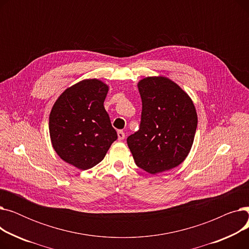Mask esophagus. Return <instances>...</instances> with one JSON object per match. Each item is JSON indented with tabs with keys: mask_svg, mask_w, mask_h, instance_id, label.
I'll list each match as a JSON object with an SVG mask.
<instances>
[{
	"mask_svg": "<svg viewBox=\"0 0 249 249\" xmlns=\"http://www.w3.org/2000/svg\"><path fill=\"white\" fill-rule=\"evenodd\" d=\"M125 138V133H124V131H122V130H119V131H118V139L119 140H123Z\"/></svg>",
	"mask_w": 249,
	"mask_h": 249,
	"instance_id": "obj_1",
	"label": "esophagus"
}]
</instances>
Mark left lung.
I'll use <instances>...</instances> for the list:
<instances>
[{"label": "left lung", "instance_id": "1", "mask_svg": "<svg viewBox=\"0 0 249 249\" xmlns=\"http://www.w3.org/2000/svg\"><path fill=\"white\" fill-rule=\"evenodd\" d=\"M142 101L138 131L127 138L136 165L149 174L174 168L193 145L198 118L192 100L166 77L138 83Z\"/></svg>", "mask_w": 249, "mask_h": 249}]
</instances>
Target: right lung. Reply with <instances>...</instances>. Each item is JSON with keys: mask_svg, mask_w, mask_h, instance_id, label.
<instances>
[{"mask_svg": "<svg viewBox=\"0 0 249 249\" xmlns=\"http://www.w3.org/2000/svg\"><path fill=\"white\" fill-rule=\"evenodd\" d=\"M107 93L101 81L85 80L65 89L50 112L52 146L60 159L83 171L101 162L118 138L104 108Z\"/></svg>", "mask_w": 249, "mask_h": 249, "instance_id": "1", "label": "right lung"}]
</instances>
